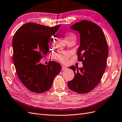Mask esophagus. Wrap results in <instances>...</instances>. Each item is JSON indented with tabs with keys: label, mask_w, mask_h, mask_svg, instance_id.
<instances>
[{
	"label": "esophagus",
	"mask_w": 122,
	"mask_h": 122,
	"mask_svg": "<svg viewBox=\"0 0 122 122\" xmlns=\"http://www.w3.org/2000/svg\"><path fill=\"white\" fill-rule=\"evenodd\" d=\"M61 67H62L61 70H62V71H65V70H67V69H68V68H67V67H66L64 66H62Z\"/></svg>",
	"instance_id": "1"
}]
</instances>
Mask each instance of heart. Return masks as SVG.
<instances>
[{"instance_id": "obj_1", "label": "heart", "mask_w": 122, "mask_h": 122, "mask_svg": "<svg viewBox=\"0 0 122 122\" xmlns=\"http://www.w3.org/2000/svg\"><path fill=\"white\" fill-rule=\"evenodd\" d=\"M75 36L73 33H68L66 35V37L67 39H71L74 37ZM53 41V37H52L50 38V41ZM71 53L68 51H62L59 53H56L54 55V57L56 60L60 61L62 63H66L68 60L69 57L70 56Z\"/></svg>"}]
</instances>
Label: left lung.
Returning <instances> with one entry per match:
<instances>
[{
    "label": "left lung",
    "mask_w": 122,
    "mask_h": 122,
    "mask_svg": "<svg viewBox=\"0 0 122 122\" xmlns=\"http://www.w3.org/2000/svg\"><path fill=\"white\" fill-rule=\"evenodd\" d=\"M71 29L80 34L77 55L83 67L69 68L74 72V77L68 82V86L75 92L86 93L97 86L103 76L108 55V44L103 31L94 22L81 20Z\"/></svg>",
    "instance_id": "obj_1"
}]
</instances>
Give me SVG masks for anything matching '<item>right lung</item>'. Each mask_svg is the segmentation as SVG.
<instances>
[{"label":"right lung","instance_id":"1","mask_svg":"<svg viewBox=\"0 0 122 122\" xmlns=\"http://www.w3.org/2000/svg\"><path fill=\"white\" fill-rule=\"evenodd\" d=\"M60 25L54 27L29 22L22 25L13 38V61L17 74L28 89L41 93L50 89L61 67L57 62L40 63L49 52L48 42Z\"/></svg>","mask_w":122,"mask_h":122}]
</instances>
